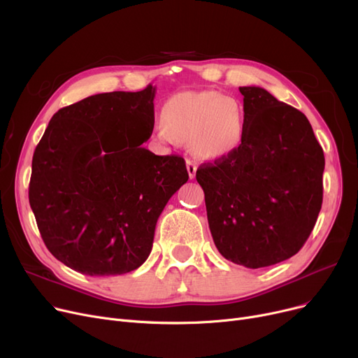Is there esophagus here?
<instances>
[{
	"instance_id": "esophagus-1",
	"label": "esophagus",
	"mask_w": 358,
	"mask_h": 358,
	"mask_svg": "<svg viewBox=\"0 0 358 358\" xmlns=\"http://www.w3.org/2000/svg\"><path fill=\"white\" fill-rule=\"evenodd\" d=\"M185 165H187V173H189V177L190 180H193L196 177V171H197V165L193 162V161H187L185 162Z\"/></svg>"
}]
</instances>
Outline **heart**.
Listing matches in <instances>:
<instances>
[{"instance_id":"1","label":"heart","mask_w":358,"mask_h":358,"mask_svg":"<svg viewBox=\"0 0 358 358\" xmlns=\"http://www.w3.org/2000/svg\"><path fill=\"white\" fill-rule=\"evenodd\" d=\"M161 141L189 143L203 161L236 153L245 137V113L232 96L216 90H184L171 95L159 111Z\"/></svg>"}]
</instances>
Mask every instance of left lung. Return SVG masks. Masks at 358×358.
<instances>
[{"label":"left lung","instance_id":"left-lung-1","mask_svg":"<svg viewBox=\"0 0 358 358\" xmlns=\"http://www.w3.org/2000/svg\"><path fill=\"white\" fill-rule=\"evenodd\" d=\"M245 137L231 157L200 165L213 243L250 269L284 262L313 231L323 199V149L307 117L259 86L240 87Z\"/></svg>","mask_w":358,"mask_h":358}]
</instances>
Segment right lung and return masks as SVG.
I'll return each mask as SVG.
<instances>
[{"label": "right lung", "mask_w": 358, "mask_h": 358, "mask_svg": "<svg viewBox=\"0 0 358 358\" xmlns=\"http://www.w3.org/2000/svg\"><path fill=\"white\" fill-rule=\"evenodd\" d=\"M155 93L149 85L61 108L35 149L29 203L45 245L76 272L142 266L159 215L189 180L181 157L142 146L153 131Z\"/></svg>", "instance_id": "obj_1"}]
</instances>
